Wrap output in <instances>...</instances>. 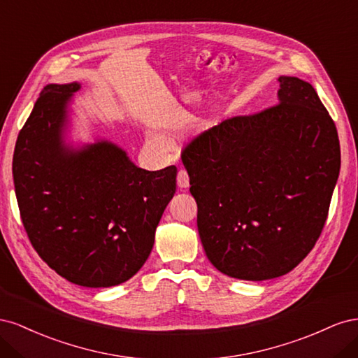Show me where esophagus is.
I'll list each match as a JSON object with an SVG mask.
<instances>
[{
    "mask_svg": "<svg viewBox=\"0 0 358 358\" xmlns=\"http://www.w3.org/2000/svg\"><path fill=\"white\" fill-rule=\"evenodd\" d=\"M178 185H179V188H183V189H187L189 187V176H188L187 170H179Z\"/></svg>",
    "mask_w": 358,
    "mask_h": 358,
    "instance_id": "1",
    "label": "esophagus"
}]
</instances>
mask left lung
<instances>
[{
  "label": "left lung",
  "mask_w": 358,
  "mask_h": 358,
  "mask_svg": "<svg viewBox=\"0 0 358 358\" xmlns=\"http://www.w3.org/2000/svg\"><path fill=\"white\" fill-rule=\"evenodd\" d=\"M278 82L276 106L225 119L182 152L204 252L236 279L291 272L315 246L339 178L338 129L317 91Z\"/></svg>",
  "instance_id": "8db88e82"
}]
</instances>
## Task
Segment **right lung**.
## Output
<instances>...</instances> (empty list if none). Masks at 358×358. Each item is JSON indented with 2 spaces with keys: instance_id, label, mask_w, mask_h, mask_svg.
Masks as SVG:
<instances>
[{
  "instance_id": "1",
  "label": "right lung",
  "mask_w": 358,
  "mask_h": 358,
  "mask_svg": "<svg viewBox=\"0 0 358 358\" xmlns=\"http://www.w3.org/2000/svg\"><path fill=\"white\" fill-rule=\"evenodd\" d=\"M80 83H50L20 129L13 155L20 218L43 262L73 284L107 288L133 278L152 251L176 192L175 166L149 171L107 140L64 142Z\"/></svg>"
}]
</instances>
